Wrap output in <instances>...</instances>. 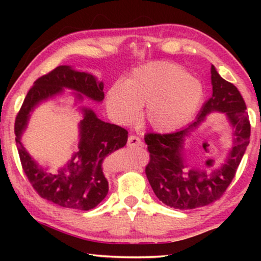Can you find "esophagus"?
I'll use <instances>...</instances> for the list:
<instances>
[{"label":"esophagus","instance_id":"1","mask_svg":"<svg viewBox=\"0 0 261 261\" xmlns=\"http://www.w3.org/2000/svg\"><path fill=\"white\" fill-rule=\"evenodd\" d=\"M127 146L128 147H141L142 142L140 140V138L135 137V135H129L127 140Z\"/></svg>","mask_w":261,"mask_h":261}]
</instances>
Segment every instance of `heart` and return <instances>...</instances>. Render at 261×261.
I'll use <instances>...</instances> for the list:
<instances>
[{
    "instance_id": "heart-1",
    "label": "heart",
    "mask_w": 261,
    "mask_h": 261,
    "mask_svg": "<svg viewBox=\"0 0 261 261\" xmlns=\"http://www.w3.org/2000/svg\"><path fill=\"white\" fill-rule=\"evenodd\" d=\"M204 90L197 78L172 63L155 62L137 69L107 96L109 112L122 123H130L146 106L149 126L171 132L189 122L201 107Z\"/></svg>"
}]
</instances>
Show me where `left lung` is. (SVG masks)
Wrapping results in <instances>:
<instances>
[{"label":"left lung","instance_id":"left-lung-1","mask_svg":"<svg viewBox=\"0 0 261 261\" xmlns=\"http://www.w3.org/2000/svg\"><path fill=\"white\" fill-rule=\"evenodd\" d=\"M210 73L213 96L203 105L194 122L174 133L145 135L149 152L146 176L159 201L174 209H195L221 198L235 177L249 144L251 124L240 91L234 84L223 80L214 65ZM213 111L227 115L234 128L233 147L224 165L217 169L188 170L182 154L185 139Z\"/></svg>","mask_w":261,"mask_h":261}]
</instances>
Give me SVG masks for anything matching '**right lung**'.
Returning <instances> with one entry per match:
<instances>
[{"label": "right lung", "mask_w": 261, "mask_h": 261, "mask_svg": "<svg viewBox=\"0 0 261 261\" xmlns=\"http://www.w3.org/2000/svg\"><path fill=\"white\" fill-rule=\"evenodd\" d=\"M76 91L78 99L87 96L96 102L105 98L103 83L91 73L76 71L62 65L34 82L27 92L15 119V141L21 165L32 187L40 197L64 208L90 210L99 204L108 194V180L103 172V160L127 142L124 128L99 120L89 108H82L83 120L80 122V142L77 152L66 166L57 173H49L35 163L21 144V135L26 129L31 112L42 101L64 92Z\"/></svg>", "instance_id": "right-lung-1"}]
</instances>
